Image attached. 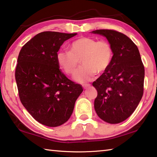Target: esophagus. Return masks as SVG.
<instances>
[{
    "label": "esophagus",
    "mask_w": 157,
    "mask_h": 157,
    "mask_svg": "<svg viewBox=\"0 0 157 157\" xmlns=\"http://www.w3.org/2000/svg\"><path fill=\"white\" fill-rule=\"evenodd\" d=\"M90 87V84H85V85H83V87L84 89H87L88 87Z\"/></svg>",
    "instance_id": "1"
}]
</instances>
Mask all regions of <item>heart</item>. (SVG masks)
<instances>
[{"label":"heart","mask_w":157,"mask_h":157,"mask_svg":"<svg viewBox=\"0 0 157 157\" xmlns=\"http://www.w3.org/2000/svg\"><path fill=\"white\" fill-rule=\"evenodd\" d=\"M113 52L105 40L94 38L81 37L73 41L70 51L60 50L56 54L58 65L67 74H73L80 63L83 65L74 75L79 83H86L94 78L96 72L101 74L108 70L111 64Z\"/></svg>","instance_id":"1"}]
</instances>
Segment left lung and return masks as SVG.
<instances>
[{
    "mask_svg": "<svg viewBox=\"0 0 157 157\" xmlns=\"http://www.w3.org/2000/svg\"><path fill=\"white\" fill-rule=\"evenodd\" d=\"M91 32L105 37L113 52L109 67L92 83L98 92L94 109L100 119L117 124L127 119L141 100L144 66L138 48L126 35L110 29Z\"/></svg>",
    "mask_w": 157,
    "mask_h": 157,
    "instance_id": "left-lung-1",
    "label": "left lung"
}]
</instances>
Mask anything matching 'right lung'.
Wrapping results in <instances>:
<instances>
[{
  "label": "right lung",
  "mask_w": 157,
  "mask_h": 157,
  "mask_svg": "<svg viewBox=\"0 0 157 157\" xmlns=\"http://www.w3.org/2000/svg\"><path fill=\"white\" fill-rule=\"evenodd\" d=\"M76 34L39 33L18 55L15 78L21 103L36 121L48 127L67 121L83 90L63 74L56 61L60 46Z\"/></svg>",
  "instance_id": "obj_1"
}]
</instances>
